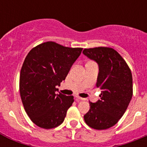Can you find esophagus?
<instances>
[{"label":"esophagus","instance_id":"obj_1","mask_svg":"<svg viewBox=\"0 0 147 147\" xmlns=\"http://www.w3.org/2000/svg\"><path fill=\"white\" fill-rule=\"evenodd\" d=\"M76 102H80V101H82V100H84L85 98H81V97H79V96H76Z\"/></svg>","mask_w":147,"mask_h":147}]
</instances>
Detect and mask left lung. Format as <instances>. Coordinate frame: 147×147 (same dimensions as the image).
Listing matches in <instances>:
<instances>
[{
	"label": "left lung",
	"mask_w": 147,
	"mask_h": 147,
	"mask_svg": "<svg viewBox=\"0 0 147 147\" xmlns=\"http://www.w3.org/2000/svg\"><path fill=\"white\" fill-rule=\"evenodd\" d=\"M83 54L98 65L96 87L101 99L90 102L85 121L95 129H106L115 125L124 115L132 96V76L129 66L112 48L85 49Z\"/></svg>",
	"instance_id": "8db88e82"
}]
</instances>
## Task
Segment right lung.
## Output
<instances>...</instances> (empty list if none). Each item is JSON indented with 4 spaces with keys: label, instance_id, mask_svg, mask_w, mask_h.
Instances as JSON below:
<instances>
[{
    "label": "right lung",
    "instance_id": "obj_1",
    "mask_svg": "<svg viewBox=\"0 0 147 147\" xmlns=\"http://www.w3.org/2000/svg\"><path fill=\"white\" fill-rule=\"evenodd\" d=\"M82 51L49 41L27 54L20 71V97L27 115L38 127L52 129L64 121L74 99L73 96L56 94V87L65 80Z\"/></svg>",
    "mask_w": 147,
    "mask_h": 147
}]
</instances>
